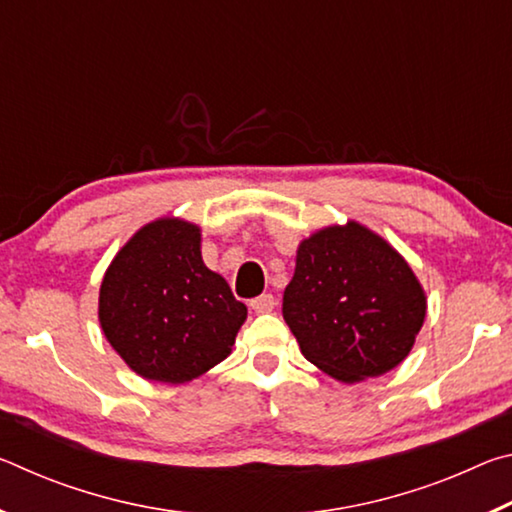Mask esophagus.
Instances as JSON below:
<instances>
[{
    "instance_id": "obj_1",
    "label": "esophagus",
    "mask_w": 512,
    "mask_h": 512,
    "mask_svg": "<svg viewBox=\"0 0 512 512\" xmlns=\"http://www.w3.org/2000/svg\"><path fill=\"white\" fill-rule=\"evenodd\" d=\"M277 305V300L273 293H262V296H257L250 300V307H253L257 314H268V311H273Z\"/></svg>"
}]
</instances>
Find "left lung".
<instances>
[{
    "instance_id": "1",
    "label": "left lung",
    "mask_w": 512,
    "mask_h": 512,
    "mask_svg": "<svg viewBox=\"0 0 512 512\" xmlns=\"http://www.w3.org/2000/svg\"><path fill=\"white\" fill-rule=\"evenodd\" d=\"M282 314L305 359L354 384L393 370L427 314L418 277L366 225H329L305 239Z\"/></svg>"
}]
</instances>
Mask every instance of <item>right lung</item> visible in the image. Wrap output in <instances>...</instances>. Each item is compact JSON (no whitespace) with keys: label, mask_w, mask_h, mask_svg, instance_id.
Masks as SVG:
<instances>
[{"label":"right lung","mask_w":512,"mask_h":512,"mask_svg":"<svg viewBox=\"0 0 512 512\" xmlns=\"http://www.w3.org/2000/svg\"><path fill=\"white\" fill-rule=\"evenodd\" d=\"M248 309L201 257V228L158 219L112 259L99 291L108 343L137 375L185 384L228 357Z\"/></svg>","instance_id":"right-lung-1"}]
</instances>
